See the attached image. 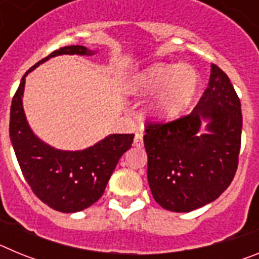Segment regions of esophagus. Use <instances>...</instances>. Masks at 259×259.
I'll return each instance as SVG.
<instances>
[{
  "mask_svg": "<svg viewBox=\"0 0 259 259\" xmlns=\"http://www.w3.org/2000/svg\"><path fill=\"white\" fill-rule=\"evenodd\" d=\"M143 132H137L136 135H135V140H134V145L137 146V148H141L144 144L143 141Z\"/></svg>",
  "mask_w": 259,
  "mask_h": 259,
  "instance_id": "1",
  "label": "esophagus"
}]
</instances>
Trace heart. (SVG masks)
Returning a JSON list of instances; mask_svg holds the SVG:
<instances>
[{
  "mask_svg": "<svg viewBox=\"0 0 259 259\" xmlns=\"http://www.w3.org/2000/svg\"><path fill=\"white\" fill-rule=\"evenodd\" d=\"M198 75L189 66L154 65L136 76L137 91L159 93L154 111L163 118L178 116L188 109L198 89Z\"/></svg>",
  "mask_w": 259,
  "mask_h": 259,
  "instance_id": "b5f03b06",
  "label": "heart"
}]
</instances>
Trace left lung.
Here are the masks:
<instances>
[{
	"label": "left lung",
	"mask_w": 259,
	"mask_h": 259,
	"mask_svg": "<svg viewBox=\"0 0 259 259\" xmlns=\"http://www.w3.org/2000/svg\"><path fill=\"white\" fill-rule=\"evenodd\" d=\"M201 118L209 134L198 135ZM242 114L230 77L211 65L209 85L192 113L146 122L148 182L163 209L188 212L212 202L232 183L239 164Z\"/></svg>",
	"instance_id": "left-lung-1"
}]
</instances>
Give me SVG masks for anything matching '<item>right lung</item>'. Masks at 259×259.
<instances>
[{
    "instance_id": "1",
    "label": "right lung",
    "mask_w": 259,
    "mask_h": 259,
    "mask_svg": "<svg viewBox=\"0 0 259 259\" xmlns=\"http://www.w3.org/2000/svg\"><path fill=\"white\" fill-rule=\"evenodd\" d=\"M61 54L91 56L81 45L54 50L23 75L10 107V139L23 176L32 192L52 209L76 212L87 209L104 194L120 157L131 148L134 134L110 135L96 145L79 152H65L47 145L31 131L23 111L22 96L28 72L52 57Z\"/></svg>"
}]
</instances>
